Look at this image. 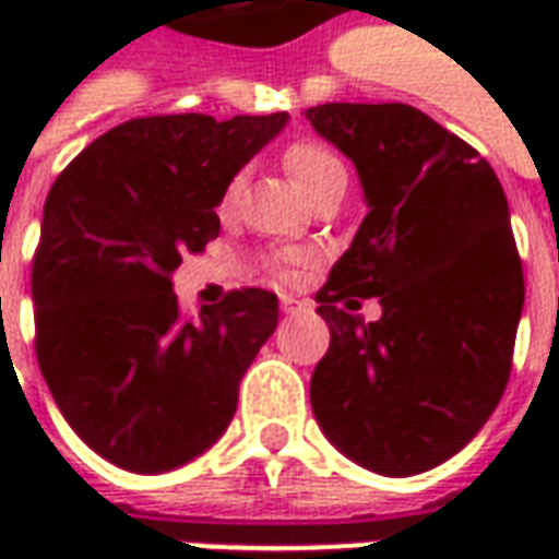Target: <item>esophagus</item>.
<instances>
[{
	"label": "esophagus",
	"instance_id": "obj_1",
	"mask_svg": "<svg viewBox=\"0 0 559 559\" xmlns=\"http://www.w3.org/2000/svg\"><path fill=\"white\" fill-rule=\"evenodd\" d=\"M305 308H308V302L296 299V296H290V293H284V296H281V311H284V314H296V311H305Z\"/></svg>",
	"mask_w": 559,
	"mask_h": 559
}]
</instances>
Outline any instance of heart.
Segmentation results:
<instances>
[{
  "label": "heart",
  "mask_w": 559,
  "mask_h": 559,
  "mask_svg": "<svg viewBox=\"0 0 559 559\" xmlns=\"http://www.w3.org/2000/svg\"><path fill=\"white\" fill-rule=\"evenodd\" d=\"M284 167H287L290 179L305 197L314 194L317 188L323 182H329L332 176H341V173H344V164L338 160V155L329 152L326 146H320V143H311V140L293 143V146L284 152ZM236 191H239V179H230V185L224 188V197H221V206H230L233 200H236Z\"/></svg>",
  "instance_id": "obj_1"
}]
</instances>
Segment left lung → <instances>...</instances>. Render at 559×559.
<instances>
[{"mask_svg": "<svg viewBox=\"0 0 559 559\" xmlns=\"http://www.w3.org/2000/svg\"><path fill=\"white\" fill-rule=\"evenodd\" d=\"M368 215L317 293L332 332L311 377L329 443L380 476H416L479 433L503 395L524 272L491 164L411 104H320ZM381 299L365 324L356 298Z\"/></svg>", "mask_w": 559, "mask_h": 559, "instance_id": "8db88e82", "label": "left lung"}]
</instances>
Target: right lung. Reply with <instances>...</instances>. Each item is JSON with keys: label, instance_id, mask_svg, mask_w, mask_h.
I'll return each instance as SVG.
<instances>
[{"label": "right lung", "instance_id": "right-lung-1", "mask_svg": "<svg viewBox=\"0 0 559 559\" xmlns=\"http://www.w3.org/2000/svg\"><path fill=\"white\" fill-rule=\"evenodd\" d=\"M287 114L148 116L107 131L47 194L32 266L38 365L83 443L167 473L227 431L278 296L230 293L182 317L173 272L221 230L215 206Z\"/></svg>", "mask_w": 559, "mask_h": 559}]
</instances>
